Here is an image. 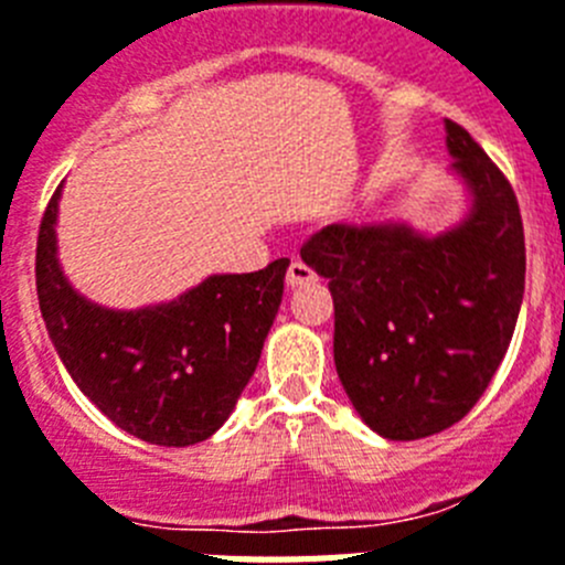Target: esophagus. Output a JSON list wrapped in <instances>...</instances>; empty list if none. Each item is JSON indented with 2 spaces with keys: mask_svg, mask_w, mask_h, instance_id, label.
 Returning <instances> with one entry per match:
<instances>
[{
  "mask_svg": "<svg viewBox=\"0 0 565 565\" xmlns=\"http://www.w3.org/2000/svg\"><path fill=\"white\" fill-rule=\"evenodd\" d=\"M316 281V273L312 267H307L303 262H292L287 269V287H301V284Z\"/></svg>",
  "mask_w": 565,
  "mask_h": 565,
  "instance_id": "esophagus-1",
  "label": "esophagus"
}]
</instances>
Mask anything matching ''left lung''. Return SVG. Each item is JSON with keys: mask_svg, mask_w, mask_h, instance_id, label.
Masks as SVG:
<instances>
[{"mask_svg": "<svg viewBox=\"0 0 565 565\" xmlns=\"http://www.w3.org/2000/svg\"><path fill=\"white\" fill-rule=\"evenodd\" d=\"M472 213L440 235L406 224H330L301 258L330 281L335 366L370 429L415 440L472 409L507 355L526 284L518 195L458 121L446 119Z\"/></svg>", "mask_w": 565, "mask_h": 565, "instance_id": "8db88e82", "label": "left lung"}]
</instances>
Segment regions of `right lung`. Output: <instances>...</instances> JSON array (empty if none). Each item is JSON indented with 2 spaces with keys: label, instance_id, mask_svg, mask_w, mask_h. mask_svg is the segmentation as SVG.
Wrapping results in <instances>:
<instances>
[{
  "label": "right lung",
  "instance_id": "1",
  "mask_svg": "<svg viewBox=\"0 0 565 565\" xmlns=\"http://www.w3.org/2000/svg\"><path fill=\"white\" fill-rule=\"evenodd\" d=\"M58 193L36 242L47 335L76 386L119 429L156 446H190L230 418L276 321L289 258L207 281L161 307L113 312L85 301L56 262Z\"/></svg>",
  "mask_w": 565,
  "mask_h": 565
}]
</instances>
